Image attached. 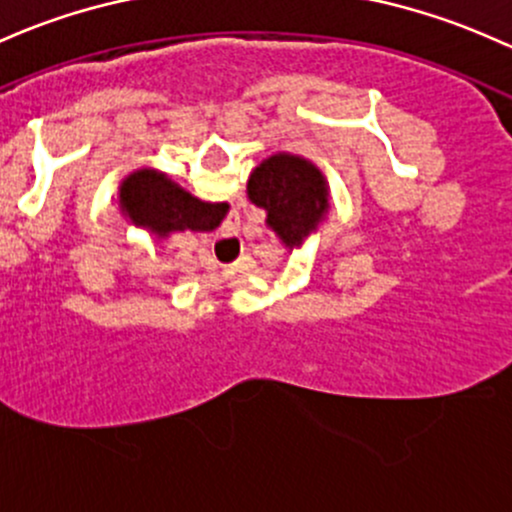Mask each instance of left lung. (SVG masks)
I'll use <instances>...</instances> for the list:
<instances>
[{
  "mask_svg": "<svg viewBox=\"0 0 512 512\" xmlns=\"http://www.w3.org/2000/svg\"><path fill=\"white\" fill-rule=\"evenodd\" d=\"M249 197L288 246L300 244L327 210V185L310 161L288 153L266 158L251 173Z\"/></svg>",
  "mask_w": 512,
  "mask_h": 512,
  "instance_id": "1",
  "label": "left lung"
}]
</instances>
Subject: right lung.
<instances>
[{
  "label": "right lung",
  "mask_w": 512,
  "mask_h": 512,
  "mask_svg": "<svg viewBox=\"0 0 512 512\" xmlns=\"http://www.w3.org/2000/svg\"><path fill=\"white\" fill-rule=\"evenodd\" d=\"M124 210L131 219L146 224L151 232L166 236L170 232H210L219 227L227 205H212L192 197L156 170H141L122 185Z\"/></svg>",
  "instance_id": "1"
}]
</instances>
